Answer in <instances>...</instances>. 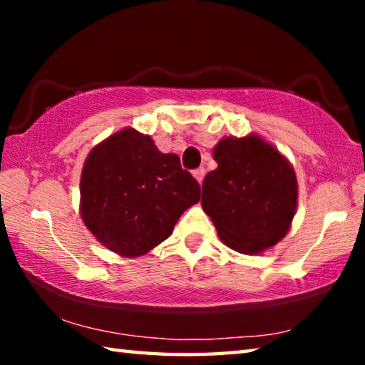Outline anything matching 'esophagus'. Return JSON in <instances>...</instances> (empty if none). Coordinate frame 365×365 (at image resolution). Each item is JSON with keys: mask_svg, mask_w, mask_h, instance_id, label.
<instances>
[{"mask_svg": "<svg viewBox=\"0 0 365 365\" xmlns=\"http://www.w3.org/2000/svg\"><path fill=\"white\" fill-rule=\"evenodd\" d=\"M205 175H206V169L205 168H197V169L193 170V177L200 183H202V180H205Z\"/></svg>", "mask_w": 365, "mask_h": 365, "instance_id": "34e87169", "label": "esophagus"}]
</instances>
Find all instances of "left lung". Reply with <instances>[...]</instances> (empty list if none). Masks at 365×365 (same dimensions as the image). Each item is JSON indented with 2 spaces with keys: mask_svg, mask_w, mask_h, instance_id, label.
<instances>
[{
  "mask_svg": "<svg viewBox=\"0 0 365 365\" xmlns=\"http://www.w3.org/2000/svg\"><path fill=\"white\" fill-rule=\"evenodd\" d=\"M217 169L202 182L201 205L222 242L256 255L285 237L294 217L298 182L292 165L256 135L215 146Z\"/></svg>",
  "mask_w": 365,
  "mask_h": 365,
  "instance_id": "left-lung-1",
  "label": "left lung"
}]
</instances>
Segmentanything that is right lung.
I'll list each match as a JSON object with an SVG mask.
<instances>
[{
    "label": "right lung",
    "instance_id": "add662e5",
    "mask_svg": "<svg viewBox=\"0 0 365 365\" xmlns=\"http://www.w3.org/2000/svg\"><path fill=\"white\" fill-rule=\"evenodd\" d=\"M200 191L177 154L160 153L148 135L125 128L86 158L80 211L98 242L135 257L169 237L185 209L200 201Z\"/></svg>",
    "mask_w": 365,
    "mask_h": 365
}]
</instances>
